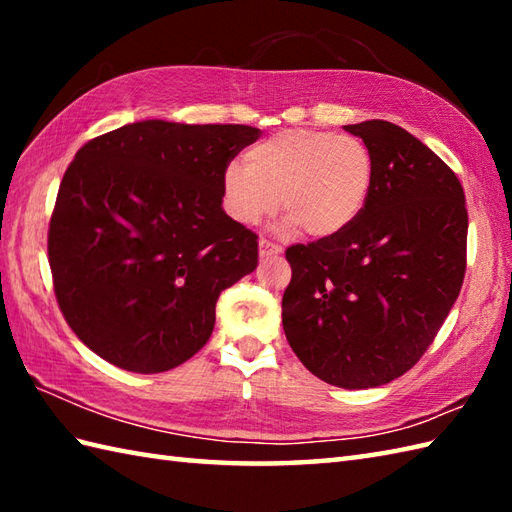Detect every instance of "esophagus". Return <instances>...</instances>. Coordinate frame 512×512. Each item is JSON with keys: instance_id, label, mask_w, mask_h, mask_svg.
Listing matches in <instances>:
<instances>
[{"instance_id": "obj_1", "label": "esophagus", "mask_w": 512, "mask_h": 512, "mask_svg": "<svg viewBox=\"0 0 512 512\" xmlns=\"http://www.w3.org/2000/svg\"><path fill=\"white\" fill-rule=\"evenodd\" d=\"M281 255V246L268 242V239H259V257L268 259V257H277Z\"/></svg>"}]
</instances>
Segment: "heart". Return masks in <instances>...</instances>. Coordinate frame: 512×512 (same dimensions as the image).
<instances>
[{
    "label": "heart",
    "instance_id": "obj_1",
    "mask_svg": "<svg viewBox=\"0 0 512 512\" xmlns=\"http://www.w3.org/2000/svg\"><path fill=\"white\" fill-rule=\"evenodd\" d=\"M246 167L222 171V204L237 224H257L279 209L288 226L314 237L345 231L369 198L374 160L361 138L321 129H284L246 151Z\"/></svg>",
    "mask_w": 512,
    "mask_h": 512
}]
</instances>
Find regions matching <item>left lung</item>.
<instances>
[{
	"label": "left lung",
	"mask_w": 512,
	"mask_h": 512,
	"mask_svg": "<svg viewBox=\"0 0 512 512\" xmlns=\"http://www.w3.org/2000/svg\"><path fill=\"white\" fill-rule=\"evenodd\" d=\"M345 132L372 154V191L345 231L286 250L281 321L314 376L367 389L409 372L436 339L464 281L469 215L458 176L407 129Z\"/></svg>",
	"instance_id": "obj_1"
}]
</instances>
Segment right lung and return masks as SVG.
<instances>
[{
    "mask_svg": "<svg viewBox=\"0 0 512 512\" xmlns=\"http://www.w3.org/2000/svg\"><path fill=\"white\" fill-rule=\"evenodd\" d=\"M259 136L154 118L76 151L48 259L63 317L94 354L158 374L206 345L220 292L257 268V235L222 209V171Z\"/></svg>",
    "mask_w": 512,
    "mask_h": 512,
    "instance_id": "add662e5",
    "label": "right lung"
}]
</instances>
